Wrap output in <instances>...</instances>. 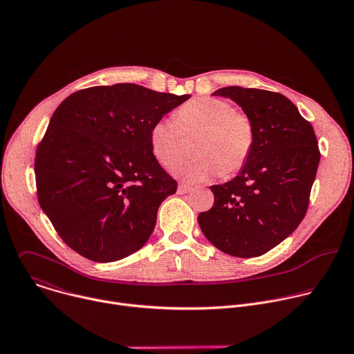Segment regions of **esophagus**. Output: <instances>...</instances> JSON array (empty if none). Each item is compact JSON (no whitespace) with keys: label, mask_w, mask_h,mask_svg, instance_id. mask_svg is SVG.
Wrapping results in <instances>:
<instances>
[{"label":"esophagus","mask_w":354,"mask_h":354,"mask_svg":"<svg viewBox=\"0 0 354 354\" xmlns=\"http://www.w3.org/2000/svg\"><path fill=\"white\" fill-rule=\"evenodd\" d=\"M192 190V187L189 186V185H185V183H179V186H178V192L179 193H187V192H190Z\"/></svg>","instance_id":"1"}]
</instances>
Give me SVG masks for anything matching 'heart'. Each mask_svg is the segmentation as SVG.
<instances>
[{
  "label": "heart",
  "mask_w": 354,
  "mask_h": 354,
  "mask_svg": "<svg viewBox=\"0 0 354 354\" xmlns=\"http://www.w3.org/2000/svg\"><path fill=\"white\" fill-rule=\"evenodd\" d=\"M196 133V157L172 169L187 182L239 171L255 144V126L246 113L223 99L196 97L175 111L174 120L160 119L149 127L151 153L162 167L172 168L182 156V136Z\"/></svg>",
  "instance_id": "b5f03b06"
}]
</instances>
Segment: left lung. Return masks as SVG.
I'll list each match as a JSON object with an SVG mask.
<instances>
[{"instance_id": "8db88e82", "label": "left lung", "mask_w": 354, "mask_h": 354, "mask_svg": "<svg viewBox=\"0 0 354 354\" xmlns=\"http://www.w3.org/2000/svg\"><path fill=\"white\" fill-rule=\"evenodd\" d=\"M255 126L254 149L239 174L210 186L214 205L200 213L205 236L224 254L255 258L284 241L304 218L321 153L315 131L279 92L225 86Z\"/></svg>"}]
</instances>
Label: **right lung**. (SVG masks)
<instances>
[{"label": "right lung", "mask_w": 354, "mask_h": 354, "mask_svg": "<svg viewBox=\"0 0 354 354\" xmlns=\"http://www.w3.org/2000/svg\"><path fill=\"white\" fill-rule=\"evenodd\" d=\"M189 96L115 84L59 105L36 149V187L41 210L77 254L115 262L148 241L178 187L151 153L149 127Z\"/></svg>", "instance_id": "obj_1"}]
</instances>
